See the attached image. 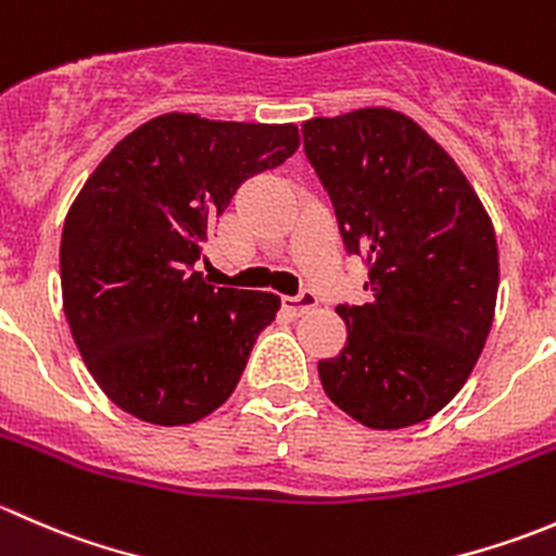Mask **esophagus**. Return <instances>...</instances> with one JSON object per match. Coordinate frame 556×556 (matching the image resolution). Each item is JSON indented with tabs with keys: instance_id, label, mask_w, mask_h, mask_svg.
<instances>
[{
	"instance_id": "esophagus-1",
	"label": "esophagus",
	"mask_w": 556,
	"mask_h": 556,
	"mask_svg": "<svg viewBox=\"0 0 556 556\" xmlns=\"http://www.w3.org/2000/svg\"><path fill=\"white\" fill-rule=\"evenodd\" d=\"M317 301H319L317 293L309 288H304L299 295H288V299H285V309L293 314V317H301V314L314 309V306H317Z\"/></svg>"
}]
</instances>
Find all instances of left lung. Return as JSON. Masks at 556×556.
I'll return each instance as SVG.
<instances>
[{
    "label": "left lung",
    "mask_w": 556,
    "mask_h": 556,
    "mask_svg": "<svg viewBox=\"0 0 556 556\" xmlns=\"http://www.w3.org/2000/svg\"><path fill=\"white\" fill-rule=\"evenodd\" d=\"M301 131L371 290L368 304L336 306L346 344L317 363L325 395L374 430L425 422L490 336L501 277L490 215L452 155L401 112L366 106Z\"/></svg>",
    "instance_id": "1"
}]
</instances>
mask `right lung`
<instances>
[{"mask_svg": "<svg viewBox=\"0 0 556 556\" xmlns=\"http://www.w3.org/2000/svg\"><path fill=\"white\" fill-rule=\"evenodd\" d=\"M293 123H142L86 179L61 233L72 339L104 395L153 425H190L231 397L279 295L195 271L244 179L299 150Z\"/></svg>", "mask_w": 556, "mask_h": 556, "instance_id": "add662e5", "label": "right lung"}]
</instances>
